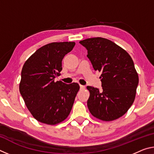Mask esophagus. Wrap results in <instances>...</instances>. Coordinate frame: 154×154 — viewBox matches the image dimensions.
Returning <instances> with one entry per match:
<instances>
[{
    "label": "esophagus",
    "mask_w": 154,
    "mask_h": 154,
    "mask_svg": "<svg viewBox=\"0 0 154 154\" xmlns=\"http://www.w3.org/2000/svg\"><path fill=\"white\" fill-rule=\"evenodd\" d=\"M80 89L81 90H85V85H80Z\"/></svg>",
    "instance_id": "1"
}]
</instances>
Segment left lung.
<instances>
[{"instance_id":"8db88e82","label":"left lung","mask_w":154,"mask_h":154,"mask_svg":"<svg viewBox=\"0 0 154 154\" xmlns=\"http://www.w3.org/2000/svg\"><path fill=\"white\" fill-rule=\"evenodd\" d=\"M79 43L87 49V56L94 69L102 73L101 92L87 86L90 113L105 122L121 118L134 103L139 83L132 58L123 48L105 38H90Z\"/></svg>"}]
</instances>
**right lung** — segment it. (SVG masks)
<instances>
[{
	"label": "right lung",
	"mask_w": 154,
	"mask_h": 154,
	"mask_svg": "<svg viewBox=\"0 0 154 154\" xmlns=\"http://www.w3.org/2000/svg\"><path fill=\"white\" fill-rule=\"evenodd\" d=\"M75 45V42L47 44L31 55L23 66L20 92L30 113L41 123L58 124L71 113L79 85L54 79L60 75L62 59Z\"/></svg>",
	"instance_id": "obj_1"
}]
</instances>
